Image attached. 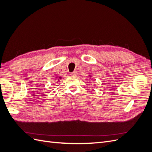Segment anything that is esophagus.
<instances>
[{"label":"esophagus","instance_id":"esophagus-1","mask_svg":"<svg viewBox=\"0 0 152 152\" xmlns=\"http://www.w3.org/2000/svg\"><path fill=\"white\" fill-rule=\"evenodd\" d=\"M77 74V71H74V72H72V73H70V75H71L72 76H76Z\"/></svg>","mask_w":152,"mask_h":152}]
</instances>
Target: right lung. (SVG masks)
Segmentation results:
<instances>
[{
	"label": "right lung",
	"mask_w": 152,
	"mask_h": 152,
	"mask_svg": "<svg viewBox=\"0 0 152 152\" xmlns=\"http://www.w3.org/2000/svg\"><path fill=\"white\" fill-rule=\"evenodd\" d=\"M59 79H61V77H59Z\"/></svg>",
	"instance_id": "obj_1"
}]
</instances>
